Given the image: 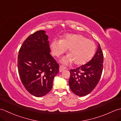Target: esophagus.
Listing matches in <instances>:
<instances>
[{
    "label": "esophagus",
    "mask_w": 121,
    "mask_h": 121,
    "mask_svg": "<svg viewBox=\"0 0 121 121\" xmlns=\"http://www.w3.org/2000/svg\"><path fill=\"white\" fill-rule=\"evenodd\" d=\"M65 70V66H64L63 65H60V68H59V71H60V72H62Z\"/></svg>",
    "instance_id": "34e87169"
}]
</instances>
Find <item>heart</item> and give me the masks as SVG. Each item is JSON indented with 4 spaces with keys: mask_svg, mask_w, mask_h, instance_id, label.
Returning <instances> with one entry per match:
<instances>
[{
    "mask_svg": "<svg viewBox=\"0 0 121 121\" xmlns=\"http://www.w3.org/2000/svg\"><path fill=\"white\" fill-rule=\"evenodd\" d=\"M53 55L59 57L69 48V55L62 59L65 63H72L82 65L91 60L94 55L96 46L95 43L81 35H66L62 40L53 39L51 43Z\"/></svg>",
    "mask_w": 121,
    "mask_h": 121,
    "instance_id": "b5f03b06",
    "label": "heart"
}]
</instances>
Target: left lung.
<instances>
[{"label": "left lung", "mask_w": 121, "mask_h": 121, "mask_svg": "<svg viewBox=\"0 0 121 121\" xmlns=\"http://www.w3.org/2000/svg\"><path fill=\"white\" fill-rule=\"evenodd\" d=\"M104 54L99 43L95 55L86 64L70 70L69 85L74 94L78 96L89 94L99 83L103 71Z\"/></svg>", "instance_id": "1"}]
</instances>
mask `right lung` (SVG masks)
<instances>
[{
  "mask_svg": "<svg viewBox=\"0 0 121 121\" xmlns=\"http://www.w3.org/2000/svg\"><path fill=\"white\" fill-rule=\"evenodd\" d=\"M48 36L44 30L30 35L19 51L17 69L22 83L36 97L49 92L53 80L59 71V64L50 55Z\"/></svg>",
  "mask_w": 121,
  "mask_h": 121,
  "instance_id": "add662e5",
  "label": "right lung"
}]
</instances>
